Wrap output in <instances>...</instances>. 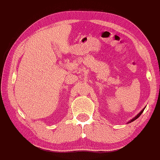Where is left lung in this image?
<instances>
[{
    "label": "left lung",
    "mask_w": 160,
    "mask_h": 160,
    "mask_svg": "<svg viewBox=\"0 0 160 160\" xmlns=\"http://www.w3.org/2000/svg\"><path fill=\"white\" fill-rule=\"evenodd\" d=\"M144 108H145V107H144V108H143V109H142V111H141V112H139V113H138V114H137V115H136V116H135V117H134V118H132V119H131V120H130V121H129L128 122H127V123H131V122H132V121H136V120L137 119V118H139V117H140V115H141V114H142V112H144Z\"/></svg>",
    "instance_id": "8db88e82"
}]
</instances>
